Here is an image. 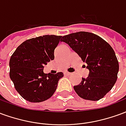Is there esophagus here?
<instances>
[{
    "instance_id": "34e87169",
    "label": "esophagus",
    "mask_w": 126,
    "mask_h": 126,
    "mask_svg": "<svg viewBox=\"0 0 126 126\" xmlns=\"http://www.w3.org/2000/svg\"><path fill=\"white\" fill-rule=\"evenodd\" d=\"M64 74L66 75V76H70V75H71V73L67 72V71H65V72H64Z\"/></svg>"
}]
</instances>
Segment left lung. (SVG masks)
<instances>
[{"label":"left lung","mask_w":126,"mask_h":126,"mask_svg":"<svg viewBox=\"0 0 126 126\" xmlns=\"http://www.w3.org/2000/svg\"><path fill=\"white\" fill-rule=\"evenodd\" d=\"M64 42L79 55L89 69L87 78H82L74 88L84 99L98 100L109 93L117 79L119 63L109 43L94 33L79 32L62 37Z\"/></svg>","instance_id":"1"}]
</instances>
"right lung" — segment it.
<instances>
[{
    "label": "right lung",
    "instance_id": "right-lung-1",
    "mask_svg": "<svg viewBox=\"0 0 126 126\" xmlns=\"http://www.w3.org/2000/svg\"><path fill=\"white\" fill-rule=\"evenodd\" d=\"M61 36L44 35L27 40L13 52L9 61L10 78L18 93L31 103H40L52 96L62 72L44 74V65L53 60Z\"/></svg>",
    "mask_w": 126,
    "mask_h": 126
}]
</instances>
